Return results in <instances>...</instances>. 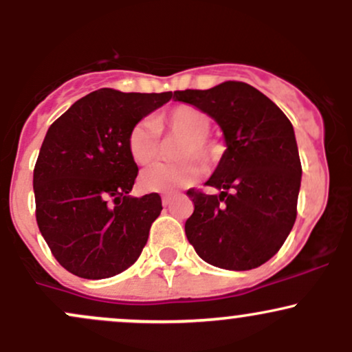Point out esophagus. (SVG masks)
<instances>
[{
    "label": "esophagus",
    "mask_w": 352,
    "mask_h": 352,
    "mask_svg": "<svg viewBox=\"0 0 352 352\" xmlns=\"http://www.w3.org/2000/svg\"><path fill=\"white\" fill-rule=\"evenodd\" d=\"M172 204V195H164L162 197V205L164 207H168Z\"/></svg>",
    "instance_id": "1"
}]
</instances>
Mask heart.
I'll use <instances>...</instances> for the list:
<instances>
[{"label": "heart", "mask_w": 352, "mask_h": 352, "mask_svg": "<svg viewBox=\"0 0 352 352\" xmlns=\"http://www.w3.org/2000/svg\"><path fill=\"white\" fill-rule=\"evenodd\" d=\"M212 119L201 109L180 104L165 114L144 117L134 124L127 137V147L135 164L147 165L160 151V132L179 137L182 142L175 152L177 164H155L140 173V185L147 192L172 193L188 187L200 179L201 165L193 157L210 162L217 155V145L208 139Z\"/></svg>", "instance_id": "obj_1"}]
</instances>
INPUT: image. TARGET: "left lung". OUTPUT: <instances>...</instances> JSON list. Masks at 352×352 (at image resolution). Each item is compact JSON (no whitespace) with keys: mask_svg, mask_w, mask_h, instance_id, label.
Listing matches in <instances>:
<instances>
[{"mask_svg":"<svg viewBox=\"0 0 352 352\" xmlns=\"http://www.w3.org/2000/svg\"><path fill=\"white\" fill-rule=\"evenodd\" d=\"M173 98L213 117L227 142L205 184L220 193L187 192L195 207L185 221L190 245L218 268H258L278 253L296 220L301 162L293 125L263 92L238 80Z\"/></svg>","mask_w":352,"mask_h":352,"instance_id":"obj_1","label":"left lung"}]
</instances>
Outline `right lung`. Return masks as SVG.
Returning <instances> with one entry per match:
<instances>
[{
	"label": "right lung",
	"instance_id": "add662e5",
	"mask_svg": "<svg viewBox=\"0 0 352 352\" xmlns=\"http://www.w3.org/2000/svg\"><path fill=\"white\" fill-rule=\"evenodd\" d=\"M172 99L99 89L54 120L34 165L36 221L63 268L102 280L134 265L160 215L159 193L131 197L139 168L127 137Z\"/></svg>",
	"mask_w": 352,
	"mask_h": 352
}]
</instances>
